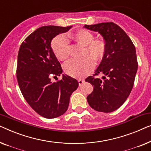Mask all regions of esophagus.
Here are the masks:
<instances>
[{
  "instance_id": "34e87169",
  "label": "esophagus",
  "mask_w": 151,
  "mask_h": 151,
  "mask_svg": "<svg viewBox=\"0 0 151 151\" xmlns=\"http://www.w3.org/2000/svg\"><path fill=\"white\" fill-rule=\"evenodd\" d=\"M78 85H79V86H82L83 83H84L85 81L83 80V79H78Z\"/></svg>"
}]
</instances>
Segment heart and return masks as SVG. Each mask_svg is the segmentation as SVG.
I'll return each mask as SVG.
<instances>
[{
	"label": "heart",
	"instance_id": "1",
	"mask_svg": "<svg viewBox=\"0 0 151 151\" xmlns=\"http://www.w3.org/2000/svg\"><path fill=\"white\" fill-rule=\"evenodd\" d=\"M74 38L78 43L86 46L85 58L72 59L63 65L65 73L76 78H83L90 74L94 69V63L99 62L104 58L107 51V44L103 39H95L92 32L87 29H80L74 35ZM52 50L59 60L64 61L70 55V42L63 34L55 37L51 44Z\"/></svg>",
	"mask_w": 151,
	"mask_h": 151
}]
</instances>
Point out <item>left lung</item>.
Returning a JSON list of instances; mask_svg holds the SVG:
<instances>
[{"instance_id": "obj_1", "label": "left lung", "mask_w": 151, "mask_h": 151, "mask_svg": "<svg viewBox=\"0 0 151 151\" xmlns=\"http://www.w3.org/2000/svg\"><path fill=\"white\" fill-rule=\"evenodd\" d=\"M84 27L101 33L107 44L106 54L95 74L86 79L94 86L87 101L96 111L112 112L124 103L134 84L138 67L135 46L114 22L86 24ZM99 73L104 75L103 80L97 77Z\"/></svg>"}]
</instances>
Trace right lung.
<instances>
[{
    "mask_svg": "<svg viewBox=\"0 0 151 151\" xmlns=\"http://www.w3.org/2000/svg\"><path fill=\"white\" fill-rule=\"evenodd\" d=\"M72 27L44 26L36 29L21 44L18 55L16 76L21 92L34 111L42 117L54 118L67 111L70 98L77 89L75 78L63 75L60 63L50 47L52 38ZM58 79V78H57Z\"/></svg>",
    "mask_w": 151,
    "mask_h": 151,
    "instance_id": "obj_1",
    "label": "right lung"
}]
</instances>
